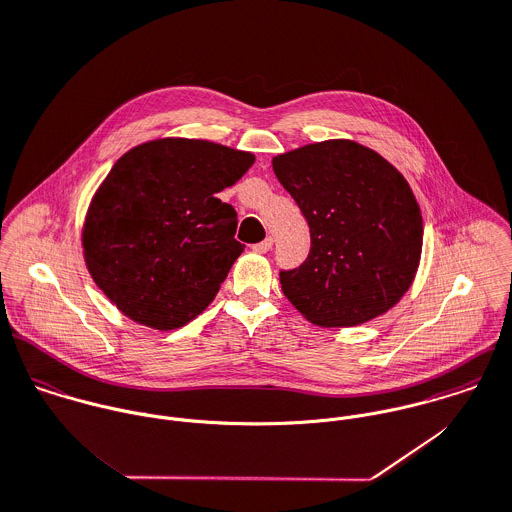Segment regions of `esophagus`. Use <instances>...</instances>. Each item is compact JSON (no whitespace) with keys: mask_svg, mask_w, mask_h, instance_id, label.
Returning <instances> with one entry per match:
<instances>
[{"mask_svg":"<svg viewBox=\"0 0 512 512\" xmlns=\"http://www.w3.org/2000/svg\"><path fill=\"white\" fill-rule=\"evenodd\" d=\"M272 246H274V238H272V236H268L266 240H262V242L254 244V246H252V250H254V252H262V254H264V252H268Z\"/></svg>","mask_w":512,"mask_h":512,"instance_id":"34e87169","label":"esophagus"}]
</instances>
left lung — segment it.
I'll return each instance as SVG.
<instances>
[{"instance_id": "8db88e82", "label": "left lung", "mask_w": 512, "mask_h": 512, "mask_svg": "<svg viewBox=\"0 0 512 512\" xmlns=\"http://www.w3.org/2000/svg\"><path fill=\"white\" fill-rule=\"evenodd\" d=\"M274 172L310 226V254L280 270L284 296L314 324L369 322L409 290L423 246L419 204L393 165L353 141L274 157Z\"/></svg>"}]
</instances>
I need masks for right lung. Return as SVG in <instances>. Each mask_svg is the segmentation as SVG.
Segmentation results:
<instances>
[{
	"instance_id": "add662e5",
	"label": "right lung",
	"mask_w": 512,
	"mask_h": 512,
	"mask_svg": "<svg viewBox=\"0 0 512 512\" xmlns=\"http://www.w3.org/2000/svg\"><path fill=\"white\" fill-rule=\"evenodd\" d=\"M254 155L208 141L161 139L123 155L97 190L83 230L95 284L131 320L174 330L216 296L244 252L238 214L216 198Z\"/></svg>"
}]
</instances>
